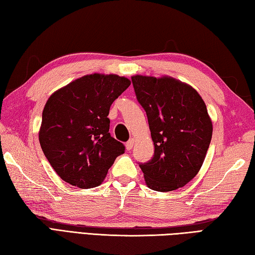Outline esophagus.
<instances>
[{"mask_svg": "<svg viewBox=\"0 0 255 255\" xmlns=\"http://www.w3.org/2000/svg\"><path fill=\"white\" fill-rule=\"evenodd\" d=\"M133 139H129L128 141L126 142V149L129 151V150H131L132 149V145H133Z\"/></svg>", "mask_w": 255, "mask_h": 255, "instance_id": "obj_1", "label": "esophagus"}]
</instances>
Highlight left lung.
<instances>
[{"mask_svg": "<svg viewBox=\"0 0 255 255\" xmlns=\"http://www.w3.org/2000/svg\"><path fill=\"white\" fill-rule=\"evenodd\" d=\"M131 81L154 144L152 159L139 163L145 183L158 192L183 187L197 174L209 148L207 107L196 90L175 79L134 75Z\"/></svg>", "mask_w": 255, "mask_h": 255, "instance_id": "left-lung-1", "label": "left lung"}]
</instances>
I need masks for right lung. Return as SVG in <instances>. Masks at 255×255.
<instances>
[{
    "label": "right lung",
    "mask_w": 255,
    "mask_h": 255,
    "mask_svg": "<svg viewBox=\"0 0 255 255\" xmlns=\"http://www.w3.org/2000/svg\"><path fill=\"white\" fill-rule=\"evenodd\" d=\"M130 85L116 74H90L55 92L42 111L39 142L64 182L99 186L125 145L110 133L111 105Z\"/></svg>",
    "instance_id": "obj_1"
}]
</instances>
